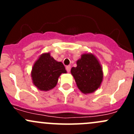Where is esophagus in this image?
Returning <instances> with one entry per match:
<instances>
[{
    "mask_svg": "<svg viewBox=\"0 0 134 134\" xmlns=\"http://www.w3.org/2000/svg\"><path fill=\"white\" fill-rule=\"evenodd\" d=\"M66 70H67V72H69L70 71H71V65H67L66 67Z\"/></svg>",
    "mask_w": 134,
    "mask_h": 134,
    "instance_id": "1",
    "label": "esophagus"
}]
</instances>
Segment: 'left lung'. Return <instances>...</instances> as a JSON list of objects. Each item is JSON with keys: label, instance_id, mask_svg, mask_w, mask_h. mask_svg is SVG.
<instances>
[{"label": "left lung", "instance_id": "left-lung-1", "mask_svg": "<svg viewBox=\"0 0 134 134\" xmlns=\"http://www.w3.org/2000/svg\"><path fill=\"white\" fill-rule=\"evenodd\" d=\"M76 64V67H72L71 72L78 89L85 94L94 92L100 86L103 78L98 61L93 54H83Z\"/></svg>", "mask_w": 134, "mask_h": 134}]
</instances>
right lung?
Segmentation results:
<instances>
[{"instance_id":"add662e5","label":"right lung","mask_w":134,"mask_h":134,"mask_svg":"<svg viewBox=\"0 0 134 134\" xmlns=\"http://www.w3.org/2000/svg\"><path fill=\"white\" fill-rule=\"evenodd\" d=\"M66 72L63 63L56 62L47 53L42 54L34 63L32 77L34 83L39 90L48 91L56 86L61 74Z\"/></svg>"}]
</instances>
